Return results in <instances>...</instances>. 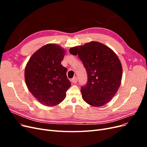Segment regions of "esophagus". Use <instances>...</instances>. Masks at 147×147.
Segmentation results:
<instances>
[{
  "label": "esophagus",
  "mask_w": 147,
  "mask_h": 147,
  "mask_svg": "<svg viewBox=\"0 0 147 147\" xmlns=\"http://www.w3.org/2000/svg\"><path fill=\"white\" fill-rule=\"evenodd\" d=\"M72 83H77V77H74L72 79Z\"/></svg>",
  "instance_id": "obj_1"
}]
</instances>
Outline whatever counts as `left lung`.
Listing matches in <instances>:
<instances>
[{
  "label": "left lung",
  "mask_w": 147,
  "mask_h": 147,
  "mask_svg": "<svg viewBox=\"0 0 147 147\" xmlns=\"http://www.w3.org/2000/svg\"><path fill=\"white\" fill-rule=\"evenodd\" d=\"M78 55L88 74V82L81 88L82 98L93 107H101L116 94L122 78L123 69L116 53L101 43L90 42L71 48Z\"/></svg>",
  "instance_id": "8db88e82"
}]
</instances>
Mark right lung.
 <instances>
[{"label": "right lung", "instance_id": "add662e5", "mask_svg": "<svg viewBox=\"0 0 147 147\" xmlns=\"http://www.w3.org/2000/svg\"><path fill=\"white\" fill-rule=\"evenodd\" d=\"M65 54V50L59 45L47 44L34 53L26 64V85L35 98L44 105L60 104L71 86L67 69L61 64Z\"/></svg>", "mask_w": 147, "mask_h": 147}]
</instances>
